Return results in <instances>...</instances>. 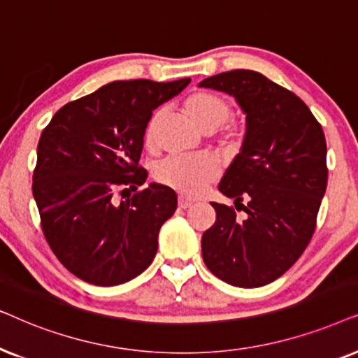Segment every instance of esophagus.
<instances>
[{"instance_id": "esophagus-1", "label": "esophagus", "mask_w": 358, "mask_h": 358, "mask_svg": "<svg viewBox=\"0 0 358 358\" xmlns=\"http://www.w3.org/2000/svg\"><path fill=\"white\" fill-rule=\"evenodd\" d=\"M193 203H194V199H192V198H187V196H178V208L187 209V208L192 206Z\"/></svg>"}]
</instances>
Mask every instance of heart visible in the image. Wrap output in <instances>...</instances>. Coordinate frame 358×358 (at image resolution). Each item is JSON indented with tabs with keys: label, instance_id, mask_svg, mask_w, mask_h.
<instances>
[{
	"label": "heart",
	"instance_id": "obj_1",
	"mask_svg": "<svg viewBox=\"0 0 358 358\" xmlns=\"http://www.w3.org/2000/svg\"><path fill=\"white\" fill-rule=\"evenodd\" d=\"M185 113L204 132L217 129L231 116V106L222 96L211 92H198L185 99ZM162 117V111H157L150 117L145 127V145L155 149L157 126ZM219 175V164L209 155H176L170 157L157 166L155 178L162 185L175 192L196 196L201 194L213 180Z\"/></svg>",
	"mask_w": 358,
	"mask_h": 358
}]
</instances>
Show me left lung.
Here are the masks:
<instances>
[{
	"instance_id": "obj_1",
	"label": "left lung",
	"mask_w": 358,
	"mask_h": 358,
	"mask_svg": "<svg viewBox=\"0 0 358 358\" xmlns=\"http://www.w3.org/2000/svg\"><path fill=\"white\" fill-rule=\"evenodd\" d=\"M199 87L227 93L245 114L241 150L219 183L245 216L211 203L216 222L203 234V260L229 285L264 287L301 257L316 229L327 187L322 127L296 94L259 71H224Z\"/></svg>"
}]
</instances>
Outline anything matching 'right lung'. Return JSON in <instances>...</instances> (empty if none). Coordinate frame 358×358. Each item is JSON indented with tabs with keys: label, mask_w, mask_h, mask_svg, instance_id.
Returning a JSON list of instances; mask_svg holds the SVG:
<instances>
[{
	"label": "right lung",
	"mask_w": 358,
	"mask_h": 358,
	"mask_svg": "<svg viewBox=\"0 0 358 358\" xmlns=\"http://www.w3.org/2000/svg\"><path fill=\"white\" fill-rule=\"evenodd\" d=\"M189 82L117 80L65 104L42 131L32 176L42 231L60 264L83 282L126 283L154 260L176 193L160 183L121 203L114 193L145 183L137 164L147 124Z\"/></svg>",
	"instance_id": "obj_1"
}]
</instances>
